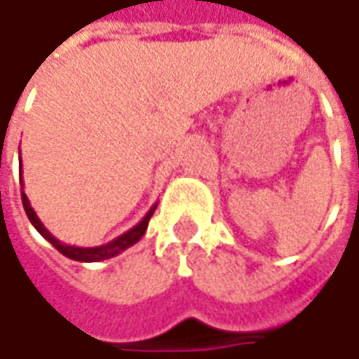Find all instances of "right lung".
Segmentation results:
<instances>
[{"mask_svg": "<svg viewBox=\"0 0 359 359\" xmlns=\"http://www.w3.org/2000/svg\"><path fill=\"white\" fill-rule=\"evenodd\" d=\"M19 165H21V158H19ZM19 180H21V184H23V179H21V175H19ZM21 201H23V208H25V212H27V218L32 220V224L35 226V230L43 236L45 241H49L53 246H55L59 252L63 254V256H67L71 260H77V262H101V260H109V258H113V256H117L123 250H127L130 248L133 244H137V242L141 241V236L147 232V226H149V220L153 217V212H155L156 204L151 206V210L142 217V220H139V224H135L133 229L127 230L125 234H121L117 236L115 241L107 242V244H101V246H91V248H85V246H71V244H65V242L57 241L55 236L49 232V230L45 229L43 222L39 220V217L35 215V210H33L32 203H29V198H27V194L25 192H21Z\"/></svg>", "mask_w": 359, "mask_h": 359, "instance_id": "right-lung-1", "label": "right lung"}]
</instances>
